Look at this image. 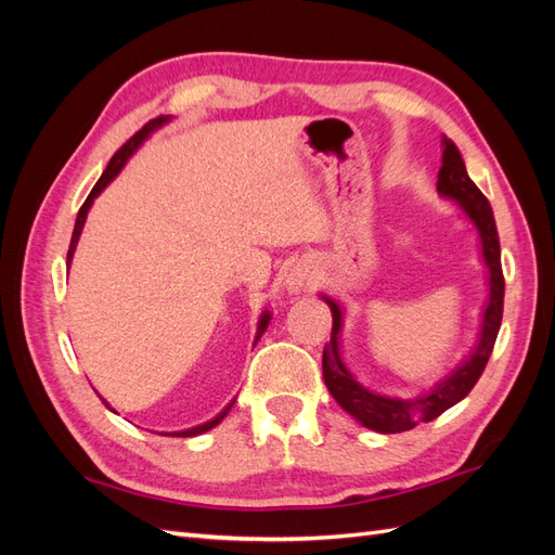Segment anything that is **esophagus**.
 Segmentation results:
<instances>
[{
	"mask_svg": "<svg viewBox=\"0 0 555 555\" xmlns=\"http://www.w3.org/2000/svg\"><path fill=\"white\" fill-rule=\"evenodd\" d=\"M310 268L312 266H308V263H296V266L289 268L287 275H284V287H287V292L300 294V292H306L310 287V284H312Z\"/></svg>",
	"mask_w": 555,
	"mask_h": 555,
	"instance_id": "1",
	"label": "esophagus"
}]
</instances>
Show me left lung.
I'll return each mask as SVG.
<instances>
[{
  "label": "left lung",
  "mask_w": 555,
  "mask_h": 555,
  "mask_svg": "<svg viewBox=\"0 0 555 555\" xmlns=\"http://www.w3.org/2000/svg\"><path fill=\"white\" fill-rule=\"evenodd\" d=\"M438 194L447 201H453L456 208L467 217V222L477 229L481 261L489 268V282H486L489 298H486V306L481 310L477 343L473 351L453 365L442 379L435 382L430 389L410 398L382 393L371 389V386H365L349 371L343 359L340 333L345 326V306L324 292L319 294L333 314L331 340L324 349L322 359L326 389L331 391L335 402H338L349 416H354L363 428H371L382 435L410 430L422 422L428 424L473 391V386L481 377L486 363H489L502 322L505 278H502L500 266V238L495 229V217L489 198H486L477 184L469 180L459 147L447 137H442V166L438 173Z\"/></svg>",
  "instance_id": "obj_1"
}]
</instances>
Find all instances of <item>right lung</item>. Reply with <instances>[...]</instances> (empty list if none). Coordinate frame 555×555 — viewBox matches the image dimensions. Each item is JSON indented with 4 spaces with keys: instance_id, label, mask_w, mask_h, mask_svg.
<instances>
[{
    "instance_id": "right-lung-1",
    "label": "right lung",
    "mask_w": 555,
    "mask_h": 555,
    "mask_svg": "<svg viewBox=\"0 0 555 555\" xmlns=\"http://www.w3.org/2000/svg\"><path fill=\"white\" fill-rule=\"evenodd\" d=\"M166 122H171V115H162V117H157V120H150L141 131H137L133 133V137L117 150V153L113 155V159L108 162V166H106V171L102 173V178L96 180V184L92 188V192H90V196L86 198V204H82V208L78 210V217H76V227H74V236H72V245H69V255H66V263L72 266V259H74V251H76V245H78V238H80V233H82V227H86V220H88V212H90V208H92V204H94V198L102 194L108 184L117 178V173H120L122 169H125V164L129 162V157L137 153V150L143 145V141L150 137V133H155L157 129H162ZM268 324H271V312L268 310H263L261 312V317H259V324H257V338H255V343H259V338L263 335V331L268 328ZM102 398V396H99ZM104 400V398H102ZM233 402L236 400H231L229 405L217 414V416H212L210 422H206V424H198V426H194V428H188V430H173V433H162V435H169V438H196V435H201V433H206V430H210V428H215L217 424L222 422V418L229 414V410L233 408ZM104 405L111 410V405L108 402L104 400Z\"/></svg>"
}]
</instances>
